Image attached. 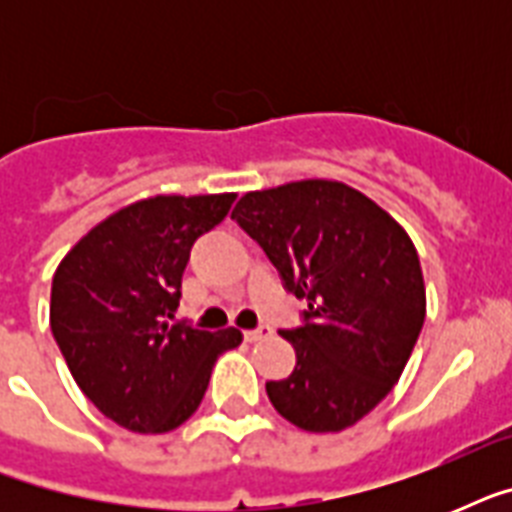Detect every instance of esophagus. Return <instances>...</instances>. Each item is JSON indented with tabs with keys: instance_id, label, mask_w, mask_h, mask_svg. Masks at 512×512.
<instances>
[{
	"instance_id": "esophagus-1",
	"label": "esophagus",
	"mask_w": 512,
	"mask_h": 512,
	"mask_svg": "<svg viewBox=\"0 0 512 512\" xmlns=\"http://www.w3.org/2000/svg\"><path fill=\"white\" fill-rule=\"evenodd\" d=\"M273 329L271 327H257V329H249V332H244V340L247 342H257V340H265V337H271Z\"/></svg>"
}]
</instances>
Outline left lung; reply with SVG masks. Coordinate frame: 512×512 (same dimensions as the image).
Returning a JSON list of instances; mask_svg holds the SVG:
<instances>
[{
    "label": "left lung",
    "mask_w": 512,
    "mask_h": 512,
    "mask_svg": "<svg viewBox=\"0 0 512 512\" xmlns=\"http://www.w3.org/2000/svg\"><path fill=\"white\" fill-rule=\"evenodd\" d=\"M231 217L263 247L303 324L281 329L297 364L265 382L276 412L311 433H337L396 385L425 321L417 249L393 217L356 188L300 180L244 193Z\"/></svg>",
    "instance_id": "left-lung-1"
}]
</instances>
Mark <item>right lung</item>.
I'll return each mask as SVG.
<instances>
[{"instance_id": "add662e5", "label": "right lung", "mask_w": 512, "mask_h": 512, "mask_svg": "<svg viewBox=\"0 0 512 512\" xmlns=\"http://www.w3.org/2000/svg\"><path fill=\"white\" fill-rule=\"evenodd\" d=\"M236 193L154 196L95 225L52 276L50 327L82 393L135 433H167L199 409L217 356L239 329L175 321L199 236L223 223Z\"/></svg>"}]
</instances>
